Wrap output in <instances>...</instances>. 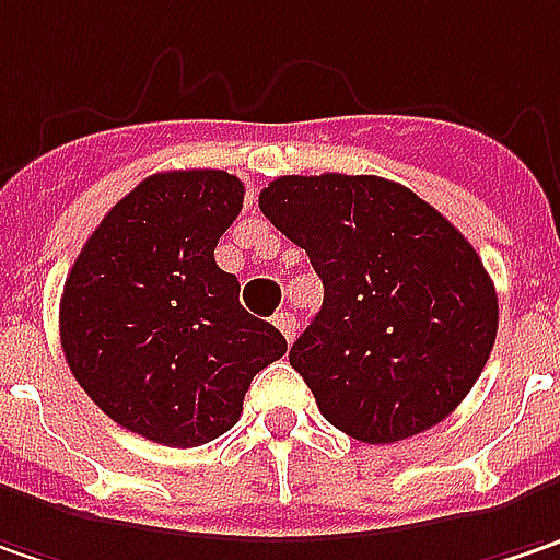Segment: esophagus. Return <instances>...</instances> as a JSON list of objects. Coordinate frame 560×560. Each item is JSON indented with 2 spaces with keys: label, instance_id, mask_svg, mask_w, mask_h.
Returning <instances> with one entry per match:
<instances>
[{
  "label": "esophagus",
  "instance_id": "esophagus-1",
  "mask_svg": "<svg viewBox=\"0 0 560 560\" xmlns=\"http://www.w3.org/2000/svg\"><path fill=\"white\" fill-rule=\"evenodd\" d=\"M272 323L279 326V331L288 338V341H294L298 338V319H294V313H288V310H281L272 316Z\"/></svg>",
  "mask_w": 560,
  "mask_h": 560
}]
</instances>
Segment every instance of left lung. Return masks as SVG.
I'll use <instances>...</instances> for the list:
<instances>
[{
	"label": "left lung",
	"instance_id": "1",
	"mask_svg": "<svg viewBox=\"0 0 560 560\" xmlns=\"http://www.w3.org/2000/svg\"><path fill=\"white\" fill-rule=\"evenodd\" d=\"M259 209L323 279V306L288 360L328 423L366 445L442 423L499 331V294L474 244L376 175H284L262 187Z\"/></svg>",
	"mask_w": 560,
	"mask_h": 560
}]
</instances>
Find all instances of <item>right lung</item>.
<instances>
[{
	"instance_id": "add662e5",
	"label": "right lung",
	"mask_w": 560,
	"mask_h": 560,
	"mask_svg": "<svg viewBox=\"0 0 560 560\" xmlns=\"http://www.w3.org/2000/svg\"><path fill=\"white\" fill-rule=\"evenodd\" d=\"M241 207L244 184L229 172L150 175L106 212L65 279L59 335L78 385L109 420L168 448L229 432L256 373L288 351L215 266Z\"/></svg>"
}]
</instances>
